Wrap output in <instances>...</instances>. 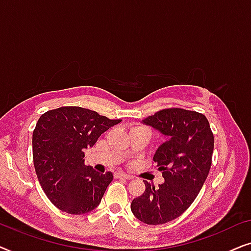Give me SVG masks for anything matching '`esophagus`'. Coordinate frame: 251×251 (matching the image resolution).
Wrapping results in <instances>:
<instances>
[{
  "instance_id": "34e87169",
  "label": "esophagus",
  "mask_w": 251,
  "mask_h": 251,
  "mask_svg": "<svg viewBox=\"0 0 251 251\" xmlns=\"http://www.w3.org/2000/svg\"><path fill=\"white\" fill-rule=\"evenodd\" d=\"M115 176L118 178H122V179H131V176H129V175L125 173H116Z\"/></svg>"
}]
</instances>
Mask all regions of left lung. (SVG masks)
I'll use <instances>...</instances> for the list:
<instances>
[{"mask_svg": "<svg viewBox=\"0 0 251 251\" xmlns=\"http://www.w3.org/2000/svg\"><path fill=\"white\" fill-rule=\"evenodd\" d=\"M168 137L156 150L153 161L164 178L155 188L133 199L131 211L149 225L171 222L193 203L211 167L214 133L202 113L184 108H164L143 121Z\"/></svg>", "mask_w": 251, "mask_h": 251, "instance_id": "obj_1", "label": "left lung"}]
</instances>
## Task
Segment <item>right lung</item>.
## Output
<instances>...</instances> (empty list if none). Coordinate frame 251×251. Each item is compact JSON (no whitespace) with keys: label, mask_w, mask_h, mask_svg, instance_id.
<instances>
[{"label":"right lung","mask_w":251,"mask_h":251,"mask_svg":"<svg viewBox=\"0 0 251 251\" xmlns=\"http://www.w3.org/2000/svg\"><path fill=\"white\" fill-rule=\"evenodd\" d=\"M121 120L78 106H63L40 116L33 131V161L44 193L58 209L81 215L100 203L112 173L84 164V150Z\"/></svg>","instance_id":"add662e5"}]
</instances>
